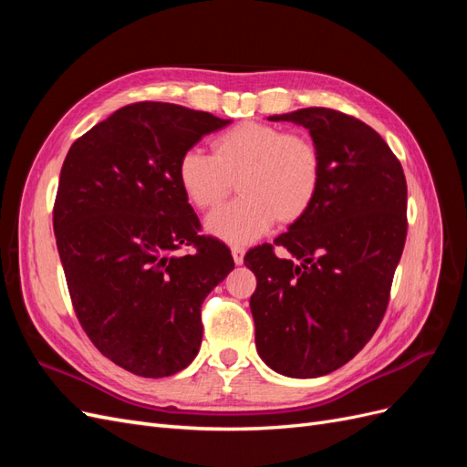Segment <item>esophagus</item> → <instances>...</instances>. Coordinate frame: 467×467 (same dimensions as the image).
<instances>
[{
  "label": "esophagus",
  "mask_w": 467,
  "mask_h": 467,
  "mask_svg": "<svg viewBox=\"0 0 467 467\" xmlns=\"http://www.w3.org/2000/svg\"><path fill=\"white\" fill-rule=\"evenodd\" d=\"M232 255H234L235 265H242V263H244V257H245V249L239 247V245H234V247H232Z\"/></svg>",
  "instance_id": "esophagus-1"
}]
</instances>
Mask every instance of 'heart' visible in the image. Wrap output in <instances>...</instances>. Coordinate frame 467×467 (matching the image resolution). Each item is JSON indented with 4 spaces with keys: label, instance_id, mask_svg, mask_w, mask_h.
I'll return each instance as SVG.
<instances>
[{
    "label": "heart",
    "instance_id": "b5f03b06",
    "mask_svg": "<svg viewBox=\"0 0 467 467\" xmlns=\"http://www.w3.org/2000/svg\"><path fill=\"white\" fill-rule=\"evenodd\" d=\"M208 155L191 148L177 177L187 201L218 206L235 182L239 199L206 218V232L230 245H247L273 228L302 220L323 181V155L312 138L266 122H242L220 134Z\"/></svg>",
    "mask_w": 467,
    "mask_h": 467
}]
</instances>
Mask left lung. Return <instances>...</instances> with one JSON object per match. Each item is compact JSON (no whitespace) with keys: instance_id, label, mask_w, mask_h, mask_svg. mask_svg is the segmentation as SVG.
<instances>
[{"instance_id":"1","label":"left lung","mask_w":467,"mask_h":467,"mask_svg":"<svg viewBox=\"0 0 467 467\" xmlns=\"http://www.w3.org/2000/svg\"><path fill=\"white\" fill-rule=\"evenodd\" d=\"M309 130L323 181L307 214L275 244L245 255L257 276L251 296L255 345L282 376L317 378L341 368L384 319L407 237L403 167L374 129L345 112L309 107L273 115Z\"/></svg>"}]
</instances>
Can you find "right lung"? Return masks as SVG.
<instances>
[{
    "label": "right lung",
    "instance_id": "obj_1",
    "mask_svg": "<svg viewBox=\"0 0 467 467\" xmlns=\"http://www.w3.org/2000/svg\"><path fill=\"white\" fill-rule=\"evenodd\" d=\"M232 120L171 103L119 109L69 148L54 234L69 298L101 355L144 378L171 376L202 343L201 307L234 268L201 235L179 158ZM192 246L189 256L179 254Z\"/></svg>",
    "mask_w": 467,
    "mask_h": 467
}]
</instances>
